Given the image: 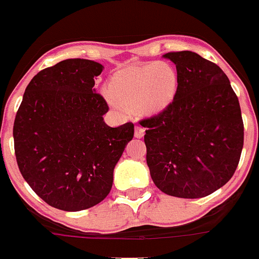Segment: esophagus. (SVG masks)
<instances>
[{"mask_svg": "<svg viewBox=\"0 0 259 259\" xmlns=\"http://www.w3.org/2000/svg\"><path fill=\"white\" fill-rule=\"evenodd\" d=\"M144 127L137 125V126H135V138H142L143 135H144Z\"/></svg>", "mask_w": 259, "mask_h": 259, "instance_id": "1", "label": "esophagus"}]
</instances>
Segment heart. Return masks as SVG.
I'll return each instance as SVG.
<instances>
[{"label": "heart", "mask_w": 259, "mask_h": 259, "mask_svg": "<svg viewBox=\"0 0 259 259\" xmlns=\"http://www.w3.org/2000/svg\"><path fill=\"white\" fill-rule=\"evenodd\" d=\"M176 91L175 68L167 63L149 62L117 72L106 96L112 107L122 114L137 107L144 114H157L172 102Z\"/></svg>", "instance_id": "obj_1"}]
</instances>
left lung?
Listing matches in <instances>:
<instances>
[{"label": "left lung", "instance_id": "left-lung-1", "mask_svg": "<svg viewBox=\"0 0 259 259\" xmlns=\"http://www.w3.org/2000/svg\"><path fill=\"white\" fill-rule=\"evenodd\" d=\"M177 69V91L147 127V163L160 191L199 199L223 187L234 175L244 143L239 101L219 66L193 52L163 55Z\"/></svg>", "mask_w": 259, "mask_h": 259}]
</instances>
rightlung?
Returning a JSON list of instances; mask_svg holds the SVG:
<instances>
[{
	"instance_id": "add662e5",
	"label": "right lung",
	"mask_w": 259,
	"mask_h": 259,
	"mask_svg": "<svg viewBox=\"0 0 259 259\" xmlns=\"http://www.w3.org/2000/svg\"><path fill=\"white\" fill-rule=\"evenodd\" d=\"M104 67L66 59L40 71L25 90L14 122L17 165L40 199L55 209L79 211L109 195L114 168L134 124H105L107 102L95 90Z\"/></svg>"
}]
</instances>
